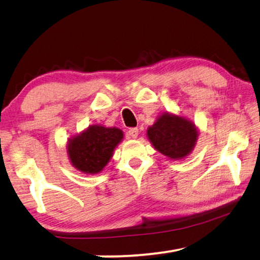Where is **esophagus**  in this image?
Returning <instances> with one entry per match:
<instances>
[{"mask_svg": "<svg viewBox=\"0 0 260 260\" xmlns=\"http://www.w3.org/2000/svg\"><path fill=\"white\" fill-rule=\"evenodd\" d=\"M127 133H128V135L131 136L132 139H136L139 136L140 131H139V128H129Z\"/></svg>", "mask_w": 260, "mask_h": 260, "instance_id": "34e87169", "label": "esophagus"}]
</instances>
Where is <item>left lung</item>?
<instances>
[{
    "mask_svg": "<svg viewBox=\"0 0 260 260\" xmlns=\"http://www.w3.org/2000/svg\"><path fill=\"white\" fill-rule=\"evenodd\" d=\"M199 135V129L191 120L167 111L158 116L153 125L147 129L152 147L173 160L183 159L191 153Z\"/></svg>",
    "mask_w": 260,
    "mask_h": 260,
    "instance_id": "8db88e82",
    "label": "left lung"
}]
</instances>
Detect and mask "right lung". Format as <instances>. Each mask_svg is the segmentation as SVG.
I'll return each mask as SVG.
<instances>
[{
    "label": "right lung",
    "mask_w": 260,
    "mask_h": 260,
    "mask_svg": "<svg viewBox=\"0 0 260 260\" xmlns=\"http://www.w3.org/2000/svg\"><path fill=\"white\" fill-rule=\"evenodd\" d=\"M124 139L117 127L91 125L68 140L67 152L74 169L85 174L103 171L113 156L116 147Z\"/></svg>",
    "instance_id": "1"
}]
</instances>
